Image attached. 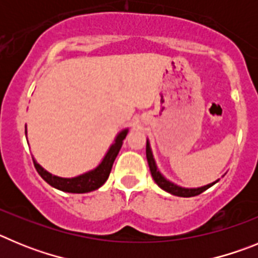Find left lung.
Instances as JSON below:
<instances>
[{
    "instance_id": "left-lung-1",
    "label": "left lung",
    "mask_w": 258,
    "mask_h": 258,
    "mask_svg": "<svg viewBox=\"0 0 258 258\" xmlns=\"http://www.w3.org/2000/svg\"><path fill=\"white\" fill-rule=\"evenodd\" d=\"M146 157H147V163H149L150 170H151V175L154 181L156 182V184L160 188H163L164 191L166 192L172 194V195H175V197H181V198H191V197H197L199 194L204 192L207 188H209L211 186H213L214 183H217V181L212 182V183L206 184V186H202V187H197V188H186V187H181V186H177L173 182L168 181V179L159 172L157 169L156 163H155L154 155H152L151 147H150V142L147 140V143H146Z\"/></svg>"
}]
</instances>
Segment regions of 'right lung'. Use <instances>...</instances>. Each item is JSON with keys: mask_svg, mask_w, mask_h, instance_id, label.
<instances>
[{"mask_svg": "<svg viewBox=\"0 0 258 258\" xmlns=\"http://www.w3.org/2000/svg\"><path fill=\"white\" fill-rule=\"evenodd\" d=\"M127 129H124L116 136L115 142L111 145L107 154L102 159L99 165L94 169L89 170V172L80 174L77 177H72V178H63V177H58V175H52L47 170H45L37 161L33 159V164H35L36 170L38 174L50 184L52 187L58 188L64 192H72V194H85L94 191L99 188L104 182L108 178L111 169H112L113 161H115L116 156H117L118 151L121 149L122 141L125 140V137L127 134ZM26 136H27V127H26Z\"/></svg>", "mask_w": 258, "mask_h": 258, "instance_id": "1", "label": "right lung"}]
</instances>
